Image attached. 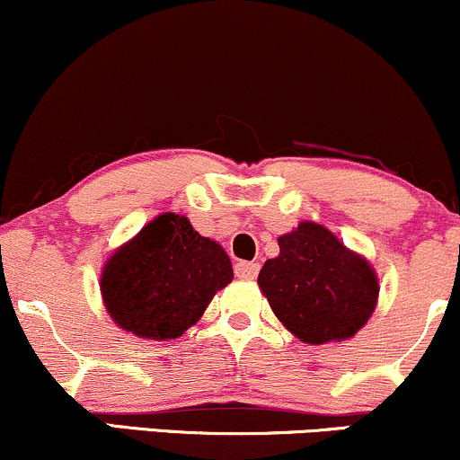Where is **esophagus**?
<instances>
[{
  "mask_svg": "<svg viewBox=\"0 0 460 460\" xmlns=\"http://www.w3.org/2000/svg\"><path fill=\"white\" fill-rule=\"evenodd\" d=\"M258 271H261V264L258 262L241 261V262H236V267H234L236 278H241V279H256Z\"/></svg>",
  "mask_w": 460,
  "mask_h": 460,
  "instance_id": "esophagus-1",
  "label": "esophagus"
}]
</instances>
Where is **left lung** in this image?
I'll return each instance as SVG.
<instances>
[{"label": "left lung", "instance_id": "1", "mask_svg": "<svg viewBox=\"0 0 460 460\" xmlns=\"http://www.w3.org/2000/svg\"><path fill=\"white\" fill-rule=\"evenodd\" d=\"M279 253L258 275L278 321L305 344L353 338L379 301V275L325 226L299 221L278 239Z\"/></svg>", "mask_w": 460, "mask_h": 460}]
</instances>
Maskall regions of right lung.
Listing matches in <instances>:
<instances>
[{"label":"right lung","instance_id":"1","mask_svg":"<svg viewBox=\"0 0 460 460\" xmlns=\"http://www.w3.org/2000/svg\"><path fill=\"white\" fill-rule=\"evenodd\" d=\"M232 278L217 241L193 230L185 215L161 213L111 252L99 286L107 314L122 332L165 342L196 325Z\"/></svg>","mask_w":460,"mask_h":460}]
</instances>
